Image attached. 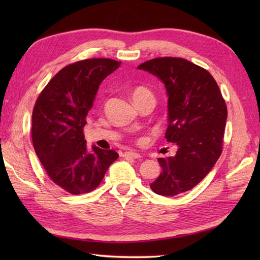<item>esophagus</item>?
Listing matches in <instances>:
<instances>
[{
    "instance_id": "1",
    "label": "esophagus",
    "mask_w": 260,
    "mask_h": 260,
    "mask_svg": "<svg viewBox=\"0 0 260 260\" xmlns=\"http://www.w3.org/2000/svg\"><path fill=\"white\" fill-rule=\"evenodd\" d=\"M124 156L125 157H132V158H141L142 157L139 153H135V152H125Z\"/></svg>"
}]
</instances>
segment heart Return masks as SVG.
<instances>
[{
	"label": "heart",
	"instance_id": "1",
	"mask_svg": "<svg viewBox=\"0 0 260 260\" xmlns=\"http://www.w3.org/2000/svg\"><path fill=\"white\" fill-rule=\"evenodd\" d=\"M132 97H133L135 104L140 103L142 101H145V99H153L154 101L153 92L144 86L135 87L134 89L132 90Z\"/></svg>",
	"mask_w": 260,
	"mask_h": 260
}]
</instances>
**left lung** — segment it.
<instances>
[{"mask_svg": "<svg viewBox=\"0 0 260 260\" xmlns=\"http://www.w3.org/2000/svg\"><path fill=\"white\" fill-rule=\"evenodd\" d=\"M137 68L157 76L167 88L165 139L176 143L178 151L157 158L162 172L150 186L159 196L174 197L200 183L221 155L227 105L211 74L189 60L155 58Z\"/></svg>", "mask_w": 260, "mask_h": 260, "instance_id": "1", "label": "left lung"}]
</instances>
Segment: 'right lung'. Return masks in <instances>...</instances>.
<instances>
[{"label":"right lung","mask_w":260,"mask_h":260,"mask_svg":"<svg viewBox=\"0 0 260 260\" xmlns=\"http://www.w3.org/2000/svg\"><path fill=\"white\" fill-rule=\"evenodd\" d=\"M120 63L92 58L66 66L33 107L31 136L37 156L53 183L71 194L95 190L118 157L114 150L96 146L88 152L84 127L99 85Z\"/></svg>","instance_id":"right-lung-1"}]
</instances>
